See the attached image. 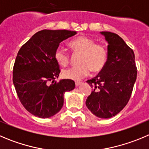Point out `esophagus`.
<instances>
[{
  "label": "esophagus",
  "mask_w": 149,
  "mask_h": 149,
  "mask_svg": "<svg viewBox=\"0 0 149 149\" xmlns=\"http://www.w3.org/2000/svg\"><path fill=\"white\" fill-rule=\"evenodd\" d=\"M81 84H82V82H75V86H79Z\"/></svg>",
  "instance_id": "obj_1"
}]
</instances>
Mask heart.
I'll return each mask as SVG.
<instances>
[{"label":"heart","instance_id":"b5f03b06","mask_svg":"<svg viewBox=\"0 0 149 149\" xmlns=\"http://www.w3.org/2000/svg\"><path fill=\"white\" fill-rule=\"evenodd\" d=\"M69 46L76 54L80 56L78 65L63 70L62 74L65 78L77 81L86 77L90 70L93 72L103 70L108 60V50L104 45L96 43L93 38L80 36L72 40ZM54 58L61 65H67L69 62V54L62 48L57 49Z\"/></svg>","mask_w":149,"mask_h":149}]
</instances>
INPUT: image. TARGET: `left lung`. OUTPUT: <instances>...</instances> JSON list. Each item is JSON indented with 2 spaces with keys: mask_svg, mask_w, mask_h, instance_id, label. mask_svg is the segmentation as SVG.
Segmentation results:
<instances>
[{
  "mask_svg": "<svg viewBox=\"0 0 149 149\" xmlns=\"http://www.w3.org/2000/svg\"><path fill=\"white\" fill-rule=\"evenodd\" d=\"M100 34L108 42V60L103 70L86 81L93 90L86 105L97 117L110 118L129 102L137 72L133 50L122 38L110 32Z\"/></svg>",
  "mask_w": 149,
  "mask_h": 149,
  "instance_id": "1",
  "label": "left lung"
}]
</instances>
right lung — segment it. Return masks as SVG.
<instances>
[{
    "label": "right lung",
    "mask_w": 149,
    "mask_h": 149,
    "mask_svg": "<svg viewBox=\"0 0 149 149\" xmlns=\"http://www.w3.org/2000/svg\"><path fill=\"white\" fill-rule=\"evenodd\" d=\"M77 34L69 30H41L21 46L13 67V84L20 103L29 112L49 118L63 106L64 94L75 87L64 79L54 81L61 72L54 58L60 43Z\"/></svg>",
    "instance_id": "add662e5"
}]
</instances>
